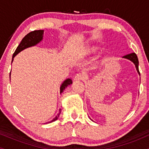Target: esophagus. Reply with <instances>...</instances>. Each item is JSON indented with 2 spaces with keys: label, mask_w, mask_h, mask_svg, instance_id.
Wrapping results in <instances>:
<instances>
[{
  "label": "esophagus",
  "mask_w": 149,
  "mask_h": 149,
  "mask_svg": "<svg viewBox=\"0 0 149 149\" xmlns=\"http://www.w3.org/2000/svg\"><path fill=\"white\" fill-rule=\"evenodd\" d=\"M84 78H85V77L83 75L80 74V73H78V74L76 75L74 78H73V80H74V81H80V80H83Z\"/></svg>",
  "instance_id": "esophagus-1"
}]
</instances>
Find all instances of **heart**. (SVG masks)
<instances>
[{
    "mask_svg": "<svg viewBox=\"0 0 149 149\" xmlns=\"http://www.w3.org/2000/svg\"><path fill=\"white\" fill-rule=\"evenodd\" d=\"M98 50V47L96 45H88L83 49L80 54L83 56H90L96 53Z\"/></svg>",
    "mask_w": 149,
    "mask_h": 149,
    "instance_id": "1",
    "label": "heart"
}]
</instances>
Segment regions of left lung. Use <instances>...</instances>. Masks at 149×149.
I'll use <instances>...</instances> for the list:
<instances>
[{
  "mask_svg": "<svg viewBox=\"0 0 149 149\" xmlns=\"http://www.w3.org/2000/svg\"><path fill=\"white\" fill-rule=\"evenodd\" d=\"M123 58L129 59V60H130L132 61V62L134 63V64L135 65V67H136V71H137L138 73H139L140 76V73L139 71V60H138V58H137V56H136V54H135L134 52H132V53H130V54H126V55L123 56Z\"/></svg>",
  "mask_w": 149,
  "mask_h": 149,
  "instance_id": "left-lung-1",
  "label": "left lung"
}]
</instances>
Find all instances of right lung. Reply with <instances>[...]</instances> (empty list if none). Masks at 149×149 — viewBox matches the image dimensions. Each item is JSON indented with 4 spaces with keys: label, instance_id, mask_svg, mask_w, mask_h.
<instances>
[{
    "label": "right lung",
    "instance_id": "obj_1",
    "mask_svg": "<svg viewBox=\"0 0 149 149\" xmlns=\"http://www.w3.org/2000/svg\"><path fill=\"white\" fill-rule=\"evenodd\" d=\"M43 33H44V30H36L30 32L27 34L26 36H25L24 37V38L22 39L21 42L19 43V45H18V47H17L16 50L14 52L13 55V60H12V63H13V59H14V57L18 53H19L21 51L24 50V49L26 48H28V47H32V46L36 45L38 43H39L41 40H42V38H43ZM72 80L70 78H67L66 80H65L62 83H61L60 86V94L63 92V91L67 88V86H69L71 84H72ZM61 111V109H59V113L57 114V116H56L55 118H54L52 120H50L48 122V123H50L54 122V121L57 120L58 118L59 117V115H60Z\"/></svg>",
    "mask_w": 149,
    "mask_h": 149
}]
</instances>
